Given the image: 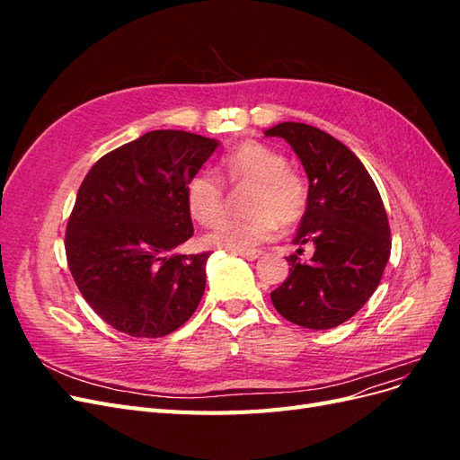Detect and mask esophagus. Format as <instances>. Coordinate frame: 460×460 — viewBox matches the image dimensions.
Wrapping results in <instances>:
<instances>
[{
  "label": "esophagus",
  "instance_id": "34e87169",
  "mask_svg": "<svg viewBox=\"0 0 460 460\" xmlns=\"http://www.w3.org/2000/svg\"><path fill=\"white\" fill-rule=\"evenodd\" d=\"M238 255L247 261H255L261 257V252H257V249H245V252H238Z\"/></svg>",
  "mask_w": 460,
  "mask_h": 460
}]
</instances>
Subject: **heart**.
I'll use <instances>...</instances> for the list:
<instances>
[{
  "instance_id": "heart-1",
  "label": "heart",
  "mask_w": 460,
  "mask_h": 460,
  "mask_svg": "<svg viewBox=\"0 0 460 460\" xmlns=\"http://www.w3.org/2000/svg\"><path fill=\"white\" fill-rule=\"evenodd\" d=\"M280 151L261 142H243L220 163V174L234 188L252 186L245 218H222L226 190L213 171H199L186 186V205L199 225H217L205 234V245L226 252H245L272 240L280 225L291 226L307 208L309 190L305 180L286 166Z\"/></svg>"
}]
</instances>
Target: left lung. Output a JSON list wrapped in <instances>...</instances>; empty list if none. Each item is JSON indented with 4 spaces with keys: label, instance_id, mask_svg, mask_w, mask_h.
<instances>
[{
    "label": "left lung",
    "instance_id": "left-lung-1",
    "mask_svg": "<svg viewBox=\"0 0 460 460\" xmlns=\"http://www.w3.org/2000/svg\"><path fill=\"white\" fill-rule=\"evenodd\" d=\"M296 151L309 178V201L286 257L289 274L270 299L289 323L328 330L349 320L378 288L392 252L385 208L372 176L355 153L336 137L303 122H280L264 130ZM315 253L301 263V244Z\"/></svg>",
    "mask_w": 460,
    "mask_h": 460
}]
</instances>
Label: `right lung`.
<instances>
[{
	"instance_id": "obj_1",
	"label": "right lung",
	"mask_w": 460,
	"mask_h": 460,
	"mask_svg": "<svg viewBox=\"0 0 460 460\" xmlns=\"http://www.w3.org/2000/svg\"><path fill=\"white\" fill-rule=\"evenodd\" d=\"M218 147L184 130H153L109 151L76 193L66 262L82 297L132 338H163L196 313L208 252L178 255L193 235L186 186Z\"/></svg>"
}]
</instances>
